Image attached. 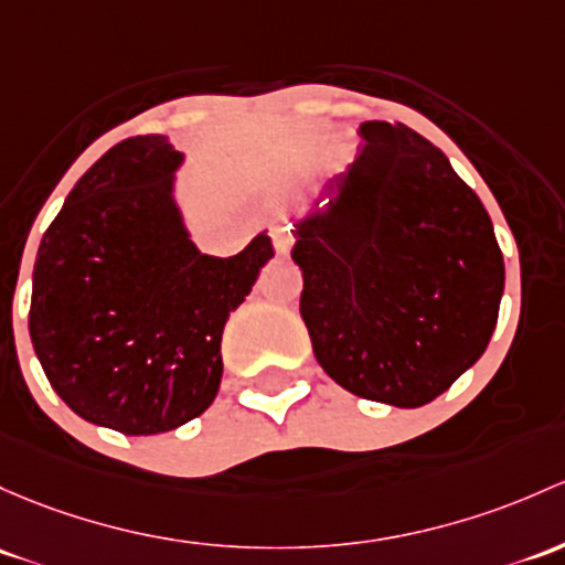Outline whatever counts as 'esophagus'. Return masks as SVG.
Listing matches in <instances>:
<instances>
[{
	"label": "esophagus",
	"instance_id": "obj_1",
	"mask_svg": "<svg viewBox=\"0 0 565 565\" xmlns=\"http://www.w3.org/2000/svg\"><path fill=\"white\" fill-rule=\"evenodd\" d=\"M292 243H295V235L289 233L287 227L273 230V246H276V252L281 254V257H284V254L292 252Z\"/></svg>",
	"mask_w": 565,
	"mask_h": 565
}]
</instances>
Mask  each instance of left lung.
Returning a JSON list of instances; mask_svg holds the SVG:
<instances>
[{
  "instance_id": "1",
  "label": "left lung",
  "mask_w": 565,
  "mask_h": 565,
  "mask_svg": "<svg viewBox=\"0 0 565 565\" xmlns=\"http://www.w3.org/2000/svg\"><path fill=\"white\" fill-rule=\"evenodd\" d=\"M292 248L300 317L324 373L365 401L417 408L484 354L503 254L482 200L406 124L365 121Z\"/></svg>"
}]
</instances>
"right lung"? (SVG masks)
<instances>
[{"mask_svg": "<svg viewBox=\"0 0 565 565\" xmlns=\"http://www.w3.org/2000/svg\"><path fill=\"white\" fill-rule=\"evenodd\" d=\"M181 153L138 135L92 164L45 230L29 335L75 414L124 436L200 417L222 384V332L273 257L257 235L235 257L194 248L170 198Z\"/></svg>", "mask_w": 565, "mask_h": 565, "instance_id": "add662e5", "label": "right lung"}]
</instances>
